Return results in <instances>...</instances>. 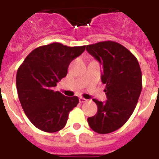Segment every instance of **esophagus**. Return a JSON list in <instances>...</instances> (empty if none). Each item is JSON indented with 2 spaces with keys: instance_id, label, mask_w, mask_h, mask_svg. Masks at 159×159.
<instances>
[{
  "instance_id": "esophagus-1",
  "label": "esophagus",
  "mask_w": 159,
  "mask_h": 159,
  "mask_svg": "<svg viewBox=\"0 0 159 159\" xmlns=\"http://www.w3.org/2000/svg\"><path fill=\"white\" fill-rule=\"evenodd\" d=\"M79 102H81V103H84V102H87V100L85 99V98H83V97H80L79 98Z\"/></svg>"
}]
</instances>
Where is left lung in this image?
Masks as SVG:
<instances>
[{
  "instance_id": "8db88e82",
  "label": "left lung",
  "mask_w": 159,
  "mask_h": 159,
  "mask_svg": "<svg viewBox=\"0 0 159 159\" xmlns=\"http://www.w3.org/2000/svg\"><path fill=\"white\" fill-rule=\"evenodd\" d=\"M87 50L102 64L107 97L105 103L93 100L97 112L87 122L97 133H111L122 127L135 109L142 90L140 66L130 51L114 41L89 44Z\"/></svg>"
}]
</instances>
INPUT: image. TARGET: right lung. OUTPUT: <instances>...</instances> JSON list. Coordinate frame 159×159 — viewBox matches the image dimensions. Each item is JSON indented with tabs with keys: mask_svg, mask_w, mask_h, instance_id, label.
Listing matches in <instances>:
<instances>
[{
	"mask_svg": "<svg viewBox=\"0 0 159 159\" xmlns=\"http://www.w3.org/2000/svg\"><path fill=\"white\" fill-rule=\"evenodd\" d=\"M86 46L69 47L52 43L34 49L19 67L16 88L21 106L30 122L40 130L54 133L67 124L68 115L79 103L77 97L54 92L57 82L67 76L70 62Z\"/></svg>",
	"mask_w": 159,
	"mask_h": 159,
	"instance_id": "right-lung-1",
	"label": "right lung"
}]
</instances>
